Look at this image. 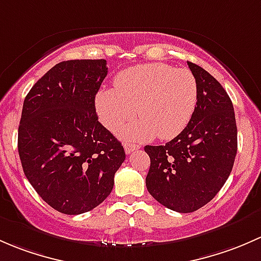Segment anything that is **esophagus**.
<instances>
[{
	"instance_id": "34e87169",
	"label": "esophagus",
	"mask_w": 261,
	"mask_h": 261,
	"mask_svg": "<svg viewBox=\"0 0 261 261\" xmlns=\"http://www.w3.org/2000/svg\"><path fill=\"white\" fill-rule=\"evenodd\" d=\"M139 148H141V147H139L138 144H133V143H125L124 144V150H125V153H127V154H130L133 150L139 149Z\"/></svg>"
}]
</instances>
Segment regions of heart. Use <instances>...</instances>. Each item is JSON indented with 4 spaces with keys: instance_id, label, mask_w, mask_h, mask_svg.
<instances>
[{
    "instance_id": "obj_1",
    "label": "heart",
    "mask_w": 261,
    "mask_h": 261,
    "mask_svg": "<svg viewBox=\"0 0 261 261\" xmlns=\"http://www.w3.org/2000/svg\"><path fill=\"white\" fill-rule=\"evenodd\" d=\"M196 103L197 84L192 72L162 63L123 70L115 77L114 89L100 90L95 99L99 119L112 132L138 113L142 119L122 130L123 138L137 142L178 136L189 124Z\"/></svg>"
}]
</instances>
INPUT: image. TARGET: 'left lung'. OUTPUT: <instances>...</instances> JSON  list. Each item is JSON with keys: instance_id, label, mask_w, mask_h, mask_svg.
<instances>
[{"instance_id": "8db88e82", "label": "left lung", "mask_w": 261, "mask_h": 261, "mask_svg": "<svg viewBox=\"0 0 261 261\" xmlns=\"http://www.w3.org/2000/svg\"><path fill=\"white\" fill-rule=\"evenodd\" d=\"M189 64L197 84V103L189 124L165 146H146L150 158L147 190L170 210L193 212L217 195L232 170L238 128L230 96L196 64Z\"/></svg>"}]
</instances>
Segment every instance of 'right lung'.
Returning <instances> with one entry per match:
<instances>
[{"instance_id":"right-lung-1","label":"right lung","mask_w":261,"mask_h":261,"mask_svg":"<svg viewBox=\"0 0 261 261\" xmlns=\"http://www.w3.org/2000/svg\"><path fill=\"white\" fill-rule=\"evenodd\" d=\"M107 60H68L51 68L26 95L18 154L40 197L66 215L100 205L125 160L122 143L99 123L95 95Z\"/></svg>"}]
</instances>
